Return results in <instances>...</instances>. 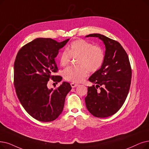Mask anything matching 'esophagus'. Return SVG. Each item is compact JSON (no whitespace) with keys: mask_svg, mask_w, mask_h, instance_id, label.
Segmentation results:
<instances>
[{"mask_svg":"<svg viewBox=\"0 0 149 149\" xmlns=\"http://www.w3.org/2000/svg\"><path fill=\"white\" fill-rule=\"evenodd\" d=\"M78 85H79L78 84H75V83H70V86H71V87H72V88L77 87Z\"/></svg>","mask_w":149,"mask_h":149,"instance_id":"34e87169","label":"esophagus"}]
</instances>
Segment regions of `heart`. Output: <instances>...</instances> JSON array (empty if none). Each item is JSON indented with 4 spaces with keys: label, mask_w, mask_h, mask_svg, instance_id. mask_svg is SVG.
Returning <instances> with one entry per match:
<instances>
[{
    "label": "heart",
    "mask_w": 149,
    "mask_h": 149,
    "mask_svg": "<svg viewBox=\"0 0 149 149\" xmlns=\"http://www.w3.org/2000/svg\"><path fill=\"white\" fill-rule=\"evenodd\" d=\"M71 57H78L76 60L78 66L68 67L64 69L63 77L68 81L81 83L88 75L89 70L94 72L102 67L105 54L100 47L93 46L92 43L80 39L71 42L66 50L61 53V66H66L69 64Z\"/></svg>",
    "instance_id": "1"
}]
</instances>
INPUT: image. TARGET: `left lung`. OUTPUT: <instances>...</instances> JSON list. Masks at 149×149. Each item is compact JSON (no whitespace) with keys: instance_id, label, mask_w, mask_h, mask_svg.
Instances as JSON below:
<instances>
[{"instance_id":"left-lung-1","label":"left lung","mask_w":149,"mask_h":149,"mask_svg":"<svg viewBox=\"0 0 149 149\" xmlns=\"http://www.w3.org/2000/svg\"><path fill=\"white\" fill-rule=\"evenodd\" d=\"M86 37L99 38L106 49L102 67L89 78L95 86H88L86 106L95 117H109L119 110L128 95L132 79L130 61L118 41L99 33Z\"/></svg>"}]
</instances>
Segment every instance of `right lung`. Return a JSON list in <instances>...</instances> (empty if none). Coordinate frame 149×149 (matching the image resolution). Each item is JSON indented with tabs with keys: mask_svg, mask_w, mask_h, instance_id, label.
<instances>
[{
	"mask_svg": "<svg viewBox=\"0 0 149 149\" xmlns=\"http://www.w3.org/2000/svg\"><path fill=\"white\" fill-rule=\"evenodd\" d=\"M69 39L58 42L51 38H36L19 50L14 64V85L21 105L31 117L41 122L55 120L62 113L65 98L72 89L63 81L56 89L47 88L50 79L56 83L62 77L55 58Z\"/></svg>",
	"mask_w": 149,
	"mask_h": 149,
	"instance_id": "add662e5",
	"label": "right lung"
}]
</instances>
